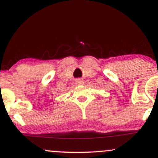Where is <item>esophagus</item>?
Returning a JSON list of instances; mask_svg holds the SVG:
<instances>
[{"instance_id": "esophagus-1", "label": "esophagus", "mask_w": 158, "mask_h": 158, "mask_svg": "<svg viewBox=\"0 0 158 158\" xmlns=\"http://www.w3.org/2000/svg\"><path fill=\"white\" fill-rule=\"evenodd\" d=\"M83 82H84V81H83L82 79H77V80H76V83H77V85L83 84Z\"/></svg>"}]
</instances>
